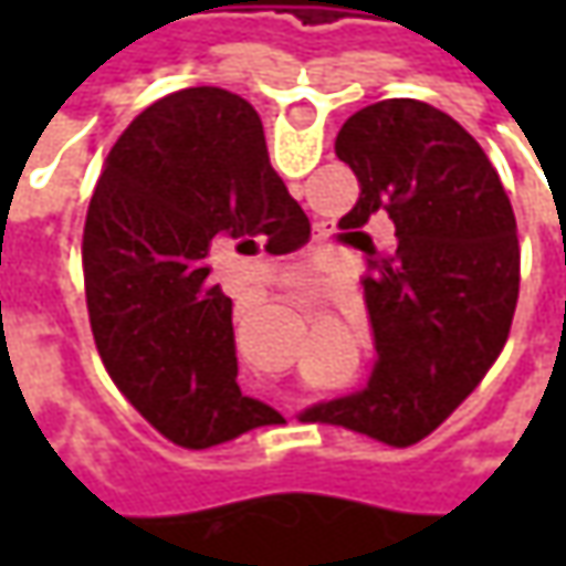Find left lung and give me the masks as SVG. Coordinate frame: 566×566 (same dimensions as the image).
Returning <instances> with one entry per match:
<instances>
[{"label": "left lung", "mask_w": 566, "mask_h": 566, "mask_svg": "<svg viewBox=\"0 0 566 566\" xmlns=\"http://www.w3.org/2000/svg\"><path fill=\"white\" fill-rule=\"evenodd\" d=\"M337 157L361 186L339 229L371 258L361 286L375 368L361 390L315 402L302 419L412 444L467 400L511 334L516 217L479 142L422 99H380L349 116ZM375 212L398 227L394 255L360 232Z\"/></svg>", "instance_id": "8db88e82"}]
</instances>
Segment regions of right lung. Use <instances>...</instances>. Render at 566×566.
<instances>
[{
	"instance_id": "1",
	"label": "right lung",
	"mask_w": 566,
	"mask_h": 566,
	"mask_svg": "<svg viewBox=\"0 0 566 566\" xmlns=\"http://www.w3.org/2000/svg\"><path fill=\"white\" fill-rule=\"evenodd\" d=\"M295 213L254 106L223 87L157 99L109 150L84 223L91 331L109 378L169 441L201 450L280 419L239 390L232 302L207 283V254H290Z\"/></svg>"
}]
</instances>
